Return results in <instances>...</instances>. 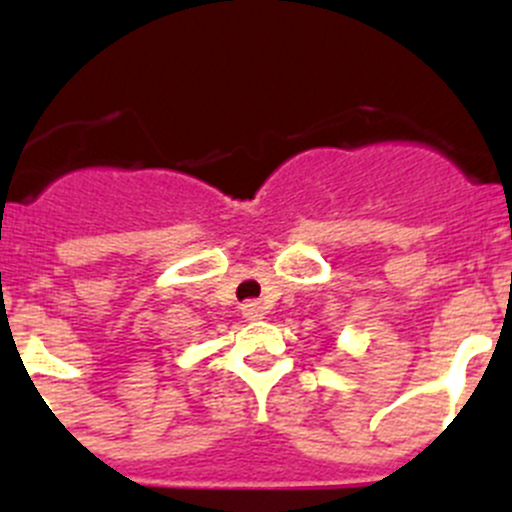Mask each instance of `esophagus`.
<instances>
[{
    "instance_id": "esophagus-1",
    "label": "esophagus",
    "mask_w": 512,
    "mask_h": 512,
    "mask_svg": "<svg viewBox=\"0 0 512 512\" xmlns=\"http://www.w3.org/2000/svg\"><path fill=\"white\" fill-rule=\"evenodd\" d=\"M242 317H245L247 322H260V319L265 317V309L257 302H245L242 304Z\"/></svg>"
}]
</instances>
